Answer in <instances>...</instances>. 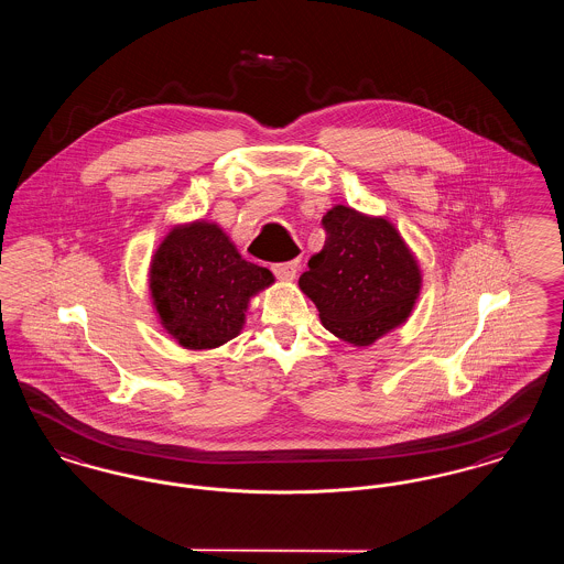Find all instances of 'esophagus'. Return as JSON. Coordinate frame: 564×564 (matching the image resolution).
<instances>
[{
	"label": "esophagus",
	"instance_id": "34e87169",
	"mask_svg": "<svg viewBox=\"0 0 564 564\" xmlns=\"http://www.w3.org/2000/svg\"><path fill=\"white\" fill-rule=\"evenodd\" d=\"M272 272H274V276L281 279V281H294L295 272H297V260L272 264Z\"/></svg>",
	"mask_w": 564,
	"mask_h": 564
}]
</instances>
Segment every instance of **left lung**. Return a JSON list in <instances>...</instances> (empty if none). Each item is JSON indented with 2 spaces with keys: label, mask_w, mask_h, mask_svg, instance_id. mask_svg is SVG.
Returning a JSON list of instances; mask_svg holds the SVG:
<instances>
[{
  "label": "left lung",
  "mask_w": 564,
  "mask_h": 564,
  "mask_svg": "<svg viewBox=\"0 0 564 564\" xmlns=\"http://www.w3.org/2000/svg\"><path fill=\"white\" fill-rule=\"evenodd\" d=\"M325 242L297 285L319 308L325 329L368 347L408 319L421 270L400 232L382 217L336 205L323 215Z\"/></svg>",
  "instance_id": "obj_1"
}]
</instances>
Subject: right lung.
Here are the masks:
<instances>
[{
  "instance_id": "add662e5",
  "label": "right lung",
  "mask_w": 564,
  "mask_h": 564,
  "mask_svg": "<svg viewBox=\"0 0 564 564\" xmlns=\"http://www.w3.org/2000/svg\"><path fill=\"white\" fill-rule=\"evenodd\" d=\"M272 281L269 269L242 260L226 232L207 221L169 232L150 269L162 327L188 349H215L235 338L249 297Z\"/></svg>"
}]
</instances>
